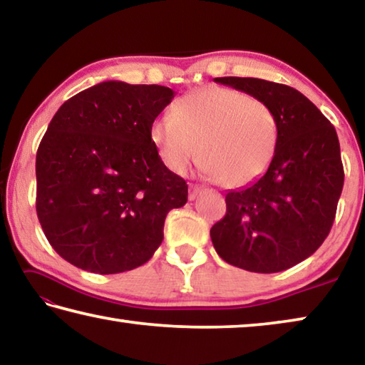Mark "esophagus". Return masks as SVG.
I'll use <instances>...</instances> for the list:
<instances>
[{
	"instance_id": "obj_1",
	"label": "esophagus",
	"mask_w": 365,
	"mask_h": 365,
	"mask_svg": "<svg viewBox=\"0 0 365 365\" xmlns=\"http://www.w3.org/2000/svg\"><path fill=\"white\" fill-rule=\"evenodd\" d=\"M202 191L201 187H197V185H190V193H188V200L193 201L197 197V195H200Z\"/></svg>"
}]
</instances>
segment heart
<instances>
[{"mask_svg":"<svg viewBox=\"0 0 365 365\" xmlns=\"http://www.w3.org/2000/svg\"><path fill=\"white\" fill-rule=\"evenodd\" d=\"M150 137L159 158L185 174L200 156L202 170L222 187L242 188L269 169L279 143V122L267 103L232 88H205L158 117Z\"/></svg>","mask_w":365,"mask_h":365,"instance_id":"1","label":"heart"}]
</instances>
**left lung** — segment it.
Here are the masks:
<instances>
[{"label":"left lung","mask_w":365,"mask_h":365,"mask_svg":"<svg viewBox=\"0 0 365 365\" xmlns=\"http://www.w3.org/2000/svg\"><path fill=\"white\" fill-rule=\"evenodd\" d=\"M214 82L267 103L279 143L265 174L225 195L227 212L211 228L217 255L235 267L274 274L304 261L329 237L344 172L335 127L288 85L251 77Z\"/></svg>","instance_id":"left-lung-1"}]
</instances>
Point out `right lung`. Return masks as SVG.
<instances>
[{"instance_id": "add662e5", "label": "right lung", "mask_w": 365, "mask_h": 365, "mask_svg": "<svg viewBox=\"0 0 365 365\" xmlns=\"http://www.w3.org/2000/svg\"><path fill=\"white\" fill-rule=\"evenodd\" d=\"M160 85L101 82L67 100L36 151V215L58 255L78 269L119 274L153 257L165 215L188 185L150 137L174 98Z\"/></svg>"}]
</instances>
